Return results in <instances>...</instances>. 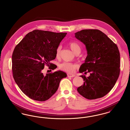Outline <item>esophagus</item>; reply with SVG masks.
<instances>
[{
	"mask_svg": "<svg viewBox=\"0 0 130 130\" xmlns=\"http://www.w3.org/2000/svg\"><path fill=\"white\" fill-rule=\"evenodd\" d=\"M67 76L68 77H74L75 75L74 74H68Z\"/></svg>",
	"mask_w": 130,
	"mask_h": 130,
	"instance_id": "34e87169",
	"label": "esophagus"
}]
</instances>
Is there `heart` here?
Masks as SVG:
<instances>
[{"instance_id":"b5f03b06","label":"heart","mask_w":130,"mask_h":130,"mask_svg":"<svg viewBox=\"0 0 130 130\" xmlns=\"http://www.w3.org/2000/svg\"><path fill=\"white\" fill-rule=\"evenodd\" d=\"M69 45L74 53H76L78 52H80V46L76 42L72 41L69 43ZM61 50V46H58L56 50V58H58L60 56V52ZM77 65L75 63H70L68 62H63L59 65V68L61 70L69 73H73L75 69L77 68Z\"/></svg>"}]
</instances>
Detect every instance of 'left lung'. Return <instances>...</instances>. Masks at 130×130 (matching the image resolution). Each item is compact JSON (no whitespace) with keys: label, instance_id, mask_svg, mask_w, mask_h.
<instances>
[{"label":"left lung","instance_id":"left-lung-1","mask_svg":"<svg viewBox=\"0 0 130 130\" xmlns=\"http://www.w3.org/2000/svg\"><path fill=\"white\" fill-rule=\"evenodd\" d=\"M75 37L86 46L87 56L79 72L84 84L77 91L87 99L103 97L115 86L120 73V53L117 45L104 33L96 29L82 30Z\"/></svg>","mask_w":130,"mask_h":130}]
</instances>
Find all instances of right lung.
<instances>
[{
	"label": "right lung",
	"mask_w": 130,
	"mask_h": 130,
	"mask_svg": "<svg viewBox=\"0 0 130 130\" xmlns=\"http://www.w3.org/2000/svg\"><path fill=\"white\" fill-rule=\"evenodd\" d=\"M67 35L36 30L27 34L15 47L12 55V71L15 83L31 99L44 101L56 92L67 74L61 71L44 75L45 65L54 70L50 62L56 58V50Z\"/></svg>",
	"instance_id": "right-lung-1"
}]
</instances>
